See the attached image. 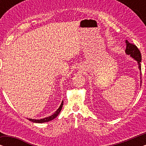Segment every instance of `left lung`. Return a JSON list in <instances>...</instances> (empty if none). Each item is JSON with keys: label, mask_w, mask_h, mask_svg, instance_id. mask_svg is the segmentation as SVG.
Listing matches in <instances>:
<instances>
[{"label": "left lung", "mask_w": 146, "mask_h": 146, "mask_svg": "<svg viewBox=\"0 0 146 146\" xmlns=\"http://www.w3.org/2000/svg\"><path fill=\"white\" fill-rule=\"evenodd\" d=\"M125 43H126V49H125V53L127 54L130 55V56L133 58L137 62V64L139 65V68L140 70V75L141 76V52L137 48V47L133 44H131L127 40H125Z\"/></svg>", "instance_id": "left-lung-1"}]
</instances>
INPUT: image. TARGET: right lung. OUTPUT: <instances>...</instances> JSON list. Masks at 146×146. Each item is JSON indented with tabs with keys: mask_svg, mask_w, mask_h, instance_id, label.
<instances>
[{
	"mask_svg": "<svg viewBox=\"0 0 146 146\" xmlns=\"http://www.w3.org/2000/svg\"><path fill=\"white\" fill-rule=\"evenodd\" d=\"M62 106H63V101H62V102L61 105L60 106L59 108L55 111L54 114L50 115V116L45 117V118H43V119H35L29 118V120L33 121V122H35V123H44V122H46V121L52 120L53 119H54L56 117H57L58 115V114L60 113V111L62 110Z\"/></svg>",
	"mask_w": 146,
	"mask_h": 146,
	"instance_id": "right-lung-1",
	"label": "right lung"
}]
</instances>
